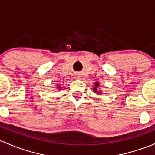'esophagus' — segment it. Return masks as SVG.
Wrapping results in <instances>:
<instances>
[{"label":"esophagus","mask_w":155,"mask_h":155,"mask_svg":"<svg viewBox=\"0 0 155 155\" xmlns=\"http://www.w3.org/2000/svg\"><path fill=\"white\" fill-rule=\"evenodd\" d=\"M76 78H77V79H79V78H80V76H77Z\"/></svg>","instance_id":"34e87169"}]
</instances>
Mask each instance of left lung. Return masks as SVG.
I'll list each match as a JSON object with an SVG mask.
<instances>
[{"instance_id": "8db88e82", "label": "left lung", "mask_w": 155, "mask_h": 155, "mask_svg": "<svg viewBox=\"0 0 155 155\" xmlns=\"http://www.w3.org/2000/svg\"><path fill=\"white\" fill-rule=\"evenodd\" d=\"M99 86H100L99 82H95L94 83L93 88H92V89H93V92H95V93H97L98 95H101V94L102 93L101 91L98 90V87H99Z\"/></svg>"}]
</instances>
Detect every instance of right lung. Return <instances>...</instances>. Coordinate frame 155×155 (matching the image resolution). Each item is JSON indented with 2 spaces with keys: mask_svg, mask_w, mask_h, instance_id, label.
<instances>
[{
  "mask_svg": "<svg viewBox=\"0 0 155 155\" xmlns=\"http://www.w3.org/2000/svg\"><path fill=\"white\" fill-rule=\"evenodd\" d=\"M56 87H57V89H59V90H61V89H62V87H60V84H57V85H56Z\"/></svg>",
  "mask_w": 155,
  "mask_h": 155,
  "instance_id": "obj_1",
  "label": "right lung"
}]
</instances>
